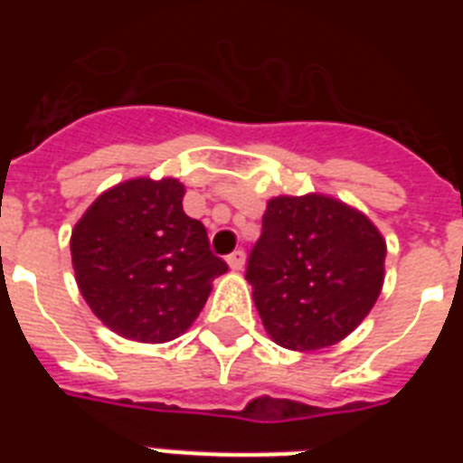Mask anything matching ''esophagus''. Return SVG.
Masks as SVG:
<instances>
[{
  "label": "esophagus",
  "instance_id": "obj_1",
  "mask_svg": "<svg viewBox=\"0 0 463 463\" xmlns=\"http://www.w3.org/2000/svg\"><path fill=\"white\" fill-rule=\"evenodd\" d=\"M228 264H231L232 271H240V269L245 267V250H235V252L228 257Z\"/></svg>",
  "mask_w": 463,
  "mask_h": 463
}]
</instances>
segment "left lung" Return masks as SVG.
<instances>
[{"label": "left lung", "mask_w": 463, "mask_h": 463, "mask_svg": "<svg viewBox=\"0 0 463 463\" xmlns=\"http://www.w3.org/2000/svg\"><path fill=\"white\" fill-rule=\"evenodd\" d=\"M384 254L370 218L331 196L271 199L245 274L269 336L290 351L338 344L380 298Z\"/></svg>", "instance_id": "1"}]
</instances>
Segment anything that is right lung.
<instances>
[{
  "instance_id": "add662e5",
  "label": "right lung",
  "mask_w": 463,
  "mask_h": 463,
  "mask_svg": "<svg viewBox=\"0 0 463 463\" xmlns=\"http://www.w3.org/2000/svg\"><path fill=\"white\" fill-rule=\"evenodd\" d=\"M184 184L122 182L90 203L71 232L76 283L115 334L165 344L189 329L228 271L211 252L202 221L182 211Z\"/></svg>"
}]
</instances>
